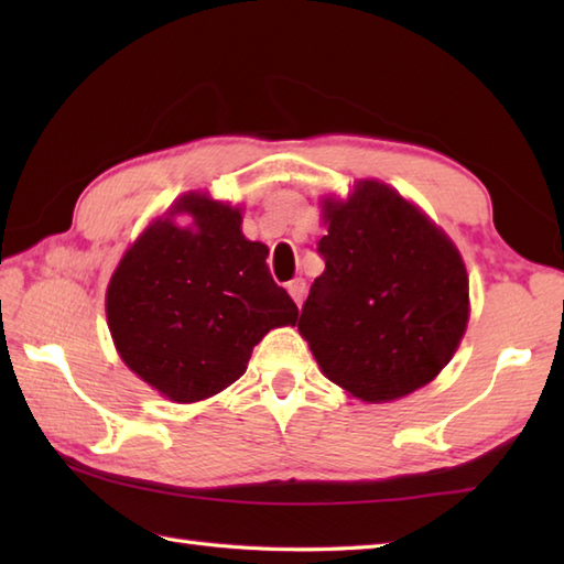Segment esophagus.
I'll list each match as a JSON object with an SVG mask.
<instances>
[{"instance_id":"34e87169","label":"esophagus","mask_w":564,"mask_h":564,"mask_svg":"<svg viewBox=\"0 0 564 564\" xmlns=\"http://www.w3.org/2000/svg\"><path fill=\"white\" fill-rule=\"evenodd\" d=\"M285 289H289V293H291V297L295 301V305L301 307V305H303V297H305V281H303V279H295V281H291L289 285H285Z\"/></svg>"}]
</instances>
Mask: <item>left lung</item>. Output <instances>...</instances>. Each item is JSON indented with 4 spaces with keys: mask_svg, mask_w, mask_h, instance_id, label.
Listing matches in <instances>:
<instances>
[{
    "mask_svg": "<svg viewBox=\"0 0 564 564\" xmlns=\"http://www.w3.org/2000/svg\"><path fill=\"white\" fill-rule=\"evenodd\" d=\"M325 271L297 332L332 382L364 402L434 380L465 334L470 285L460 251L414 203L376 178L325 198Z\"/></svg>",
    "mask_w": 564,
    "mask_h": 564,
    "instance_id": "obj_1",
    "label": "left lung"
}]
</instances>
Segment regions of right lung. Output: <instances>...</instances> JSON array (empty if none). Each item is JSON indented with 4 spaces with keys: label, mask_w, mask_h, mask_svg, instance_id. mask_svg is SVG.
I'll list each match as a JSON object with an SVG mask.
<instances>
[{
    "label": "right lung",
    "mask_w": 564,
    "mask_h": 564,
    "mask_svg": "<svg viewBox=\"0 0 564 564\" xmlns=\"http://www.w3.org/2000/svg\"><path fill=\"white\" fill-rule=\"evenodd\" d=\"M178 212L195 223L178 228L171 220ZM239 225V208L191 191L135 239L109 281L118 356L172 402L232 386L263 334L297 322L291 295L271 279L267 245Z\"/></svg>",
    "instance_id": "add662e5"
}]
</instances>
